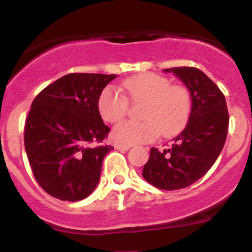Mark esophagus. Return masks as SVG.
I'll list each match as a JSON object with an SVG mask.
<instances>
[{"label": "esophagus", "mask_w": 252, "mask_h": 252, "mask_svg": "<svg viewBox=\"0 0 252 252\" xmlns=\"http://www.w3.org/2000/svg\"><path fill=\"white\" fill-rule=\"evenodd\" d=\"M116 147L117 150H119V151H126V150H129L131 147V145H126V144H116Z\"/></svg>", "instance_id": "34e87169"}]
</instances>
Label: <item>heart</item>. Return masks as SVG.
Returning a JSON list of instances; mask_svg holds the SVG:
<instances>
[{"mask_svg": "<svg viewBox=\"0 0 252 252\" xmlns=\"http://www.w3.org/2000/svg\"><path fill=\"white\" fill-rule=\"evenodd\" d=\"M133 102H145L142 122L126 121L117 124L112 139L118 144L135 145L154 140L159 133L173 135L187 124L191 113V95L184 85H172L169 79L154 73L136 75L123 83ZM103 121L117 123L126 117L129 102L113 86H106L97 101Z\"/></svg>", "mask_w": 252, "mask_h": 252, "instance_id": "b5f03b06", "label": "heart"}]
</instances>
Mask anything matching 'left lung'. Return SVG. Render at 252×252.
Instances as JSON below:
<instances>
[{"mask_svg":"<svg viewBox=\"0 0 252 252\" xmlns=\"http://www.w3.org/2000/svg\"><path fill=\"white\" fill-rule=\"evenodd\" d=\"M164 72H173L188 86L191 113L168 149L150 150L142 177L158 189L178 190L197 182L213 166L227 139L229 114L223 93L204 72L194 67Z\"/></svg>","mask_w":252,"mask_h":252,"instance_id":"obj_1","label":"left lung"}]
</instances>
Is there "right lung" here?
Returning <instances> with one entry per match:
<instances>
[{
  "label": "right lung",
  "mask_w": 252,
  "mask_h": 252,
  "mask_svg": "<svg viewBox=\"0 0 252 252\" xmlns=\"http://www.w3.org/2000/svg\"><path fill=\"white\" fill-rule=\"evenodd\" d=\"M116 74L70 73L50 84L32 103L24 146L40 187L62 201H79L94 191L110 128L97 107L101 91Z\"/></svg>",
  "instance_id": "obj_1"
}]
</instances>
